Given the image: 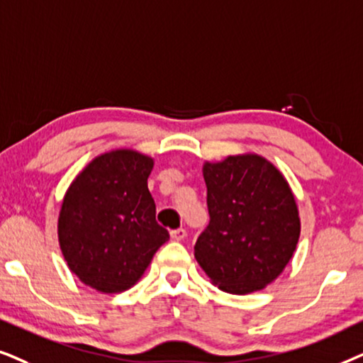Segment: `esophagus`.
I'll use <instances>...</instances> for the list:
<instances>
[{
  "label": "esophagus",
  "mask_w": 363,
  "mask_h": 363,
  "mask_svg": "<svg viewBox=\"0 0 363 363\" xmlns=\"http://www.w3.org/2000/svg\"><path fill=\"white\" fill-rule=\"evenodd\" d=\"M186 234H187L186 229H182V227H179V229L171 230V239H172V240H177V242H179V240H182V239L186 238Z\"/></svg>",
  "instance_id": "esophagus-1"
}]
</instances>
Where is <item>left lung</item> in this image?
Here are the masks:
<instances>
[{"label":"left lung","mask_w":363,"mask_h":363,"mask_svg":"<svg viewBox=\"0 0 363 363\" xmlns=\"http://www.w3.org/2000/svg\"><path fill=\"white\" fill-rule=\"evenodd\" d=\"M209 225L194 245L212 284L229 294L260 291L296 252L301 217L282 172L259 154L204 162Z\"/></svg>","instance_id":"left-lung-1"}]
</instances>
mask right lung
Here are the masks:
<instances>
[{
  "label": "right lung",
  "mask_w": 363,
  "mask_h": 363,
  "mask_svg": "<svg viewBox=\"0 0 363 363\" xmlns=\"http://www.w3.org/2000/svg\"><path fill=\"white\" fill-rule=\"evenodd\" d=\"M154 159L133 149L94 157L62 199L57 239L67 267L103 294L131 289L169 232L147 189Z\"/></svg>",
  "instance_id": "right-lung-1"
}]
</instances>
